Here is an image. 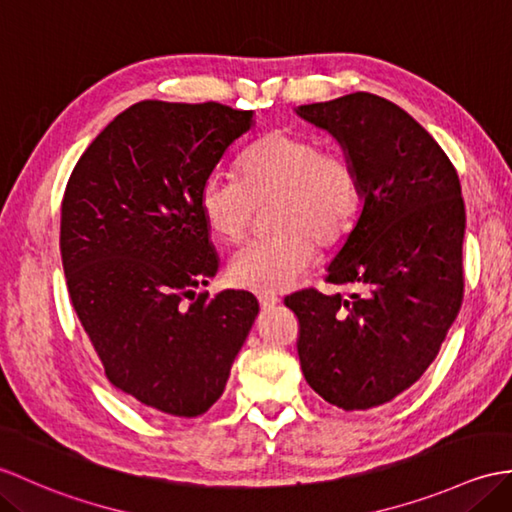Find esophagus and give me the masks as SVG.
Wrapping results in <instances>:
<instances>
[{"mask_svg": "<svg viewBox=\"0 0 512 512\" xmlns=\"http://www.w3.org/2000/svg\"><path fill=\"white\" fill-rule=\"evenodd\" d=\"M281 301H279V296H272V294H264V296H259V305H261V310H272V307H277Z\"/></svg>", "mask_w": 512, "mask_h": 512, "instance_id": "esophagus-1", "label": "esophagus"}]
</instances>
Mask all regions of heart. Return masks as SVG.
Here are the masks:
<instances>
[{
    "label": "heart",
    "instance_id": "heart-1",
    "mask_svg": "<svg viewBox=\"0 0 512 512\" xmlns=\"http://www.w3.org/2000/svg\"><path fill=\"white\" fill-rule=\"evenodd\" d=\"M270 209L268 240L248 242L229 261V281L257 294L294 288L316 259V240H342L358 220L360 176L338 152L290 128L272 130L248 150L242 178L213 172L200 187L198 205L207 227L237 242L251 229L257 207Z\"/></svg>",
    "mask_w": 512,
    "mask_h": 512
}]
</instances>
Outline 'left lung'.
Segmentation results:
<instances>
[{
  "label": "left lung",
  "instance_id": "1",
  "mask_svg": "<svg viewBox=\"0 0 512 512\" xmlns=\"http://www.w3.org/2000/svg\"><path fill=\"white\" fill-rule=\"evenodd\" d=\"M334 137L360 176L362 209L327 281L362 294L296 292L299 360L320 397L342 410L395 399L425 373L462 303L465 202L454 165L397 104L373 93L296 106Z\"/></svg>",
  "mask_w": 512,
  "mask_h": 512
}]
</instances>
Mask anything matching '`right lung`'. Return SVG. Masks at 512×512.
<instances>
[{
    "instance_id": "add662e5",
    "label": "right lung",
    "mask_w": 512,
    "mask_h": 512,
    "mask_svg": "<svg viewBox=\"0 0 512 512\" xmlns=\"http://www.w3.org/2000/svg\"><path fill=\"white\" fill-rule=\"evenodd\" d=\"M253 117L218 102H137L69 176L61 257L71 303L109 382L152 414L207 412L259 314L251 292L196 294L220 266L200 187Z\"/></svg>"
}]
</instances>
